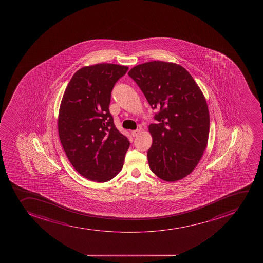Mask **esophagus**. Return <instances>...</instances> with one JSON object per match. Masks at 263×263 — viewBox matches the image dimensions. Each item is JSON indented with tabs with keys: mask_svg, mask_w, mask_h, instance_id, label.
Wrapping results in <instances>:
<instances>
[{
	"mask_svg": "<svg viewBox=\"0 0 263 263\" xmlns=\"http://www.w3.org/2000/svg\"><path fill=\"white\" fill-rule=\"evenodd\" d=\"M139 133H140V130L139 129L133 130V131H131V135L133 136V137H136V136H138Z\"/></svg>",
	"mask_w": 263,
	"mask_h": 263,
	"instance_id": "34e87169",
	"label": "esophagus"
}]
</instances>
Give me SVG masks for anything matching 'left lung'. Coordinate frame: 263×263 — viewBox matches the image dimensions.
<instances>
[{
  "mask_svg": "<svg viewBox=\"0 0 263 263\" xmlns=\"http://www.w3.org/2000/svg\"><path fill=\"white\" fill-rule=\"evenodd\" d=\"M141 88L157 123L149 125L153 144L147 151L152 172L167 182L187 177L208 146L210 117L202 91L183 67L154 61L127 73Z\"/></svg>",
  "mask_w": 263,
  "mask_h": 263,
  "instance_id": "8db88e82",
  "label": "left lung"
}]
</instances>
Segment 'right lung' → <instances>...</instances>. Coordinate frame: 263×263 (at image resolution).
<instances>
[{
	"label": "right lung",
	"mask_w": 263,
	"mask_h": 263,
	"mask_svg": "<svg viewBox=\"0 0 263 263\" xmlns=\"http://www.w3.org/2000/svg\"><path fill=\"white\" fill-rule=\"evenodd\" d=\"M126 66L99 63L79 69L61 102L58 134L68 160L91 181L108 182L123 166L129 141L115 127L109 113L115 84Z\"/></svg>",
	"instance_id": "right-lung-1"
}]
</instances>
